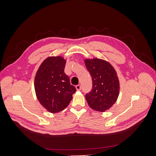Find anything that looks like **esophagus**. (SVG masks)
Instances as JSON below:
<instances>
[{"instance_id":"obj_1","label":"esophagus","mask_w":156,"mask_h":156,"mask_svg":"<svg viewBox=\"0 0 156 156\" xmlns=\"http://www.w3.org/2000/svg\"><path fill=\"white\" fill-rule=\"evenodd\" d=\"M76 88L77 90H80L81 89V85H76Z\"/></svg>"}]
</instances>
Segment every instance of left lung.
Listing matches in <instances>:
<instances>
[{
    "mask_svg": "<svg viewBox=\"0 0 156 156\" xmlns=\"http://www.w3.org/2000/svg\"><path fill=\"white\" fill-rule=\"evenodd\" d=\"M92 76V89L85 95L89 107L105 112L116 102L119 94V81L112 66L103 59L94 58L84 60Z\"/></svg>",
    "mask_w": 156,
    "mask_h": 156,
    "instance_id": "left-lung-1",
    "label": "left lung"
}]
</instances>
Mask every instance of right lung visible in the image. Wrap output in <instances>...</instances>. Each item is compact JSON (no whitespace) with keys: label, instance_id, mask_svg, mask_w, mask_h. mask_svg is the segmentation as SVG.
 Returning <instances> with one entry per match:
<instances>
[{"label":"right lung","instance_id":"obj_1","mask_svg":"<svg viewBox=\"0 0 156 156\" xmlns=\"http://www.w3.org/2000/svg\"><path fill=\"white\" fill-rule=\"evenodd\" d=\"M66 61L61 56L48 57L40 64L35 78L37 99L48 112L56 113L67 108L76 92L64 73Z\"/></svg>","mask_w":156,"mask_h":156}]
</instances>
